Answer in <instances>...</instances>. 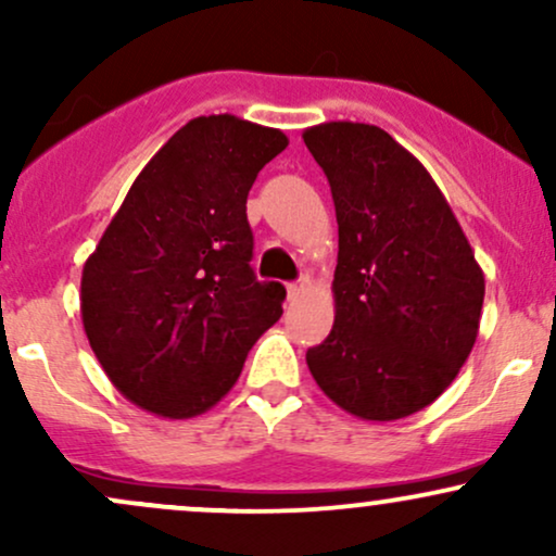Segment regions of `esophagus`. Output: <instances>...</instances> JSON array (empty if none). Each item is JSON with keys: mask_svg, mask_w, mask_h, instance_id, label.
Listing matches in <instances>:
<instances>
[{"mask_svg": "<svg viewBox=\"0 0 556 556\" xmlns=\"http://www.w3.org/2000/svg\"><path fill=\"white\" fill-rule=\"evenodd\" d=\"M308 277H303V279H298V282H290V285H287V298H290V300H295V298H300V295H303V292L305 290H308Z\"/></svg>", "mask_w": 556, "mask_h": 556, "instance_id": "obj_1", "label": "esophagus"}]
</instances>
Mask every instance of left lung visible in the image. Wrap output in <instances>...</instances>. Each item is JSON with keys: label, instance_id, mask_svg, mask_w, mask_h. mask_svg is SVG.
I'll list each match as a JSON object with an SVG mask.
<instances>
[{"label": "left lung", "instance_id": "obj_1", "mask_svg": "<svg viewBox=\"0 0 556 556\" xmlns=\"http://www.w3.org/2000/svg\"><path fill=\"white\" fill-rule=\"evenodd\" d=\"M303 140L340 225L334 327L305 363L350 416L407 418L468 361L483 271L439 185L389 132L340 119L308 127Z\"/></svg>", "mask_w": 556, "mask_h": 556}]
</instances>
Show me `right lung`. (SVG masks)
<instances>
[{
	"label": "right lung",
	"mask_w": 556,
	"mask_h": 556,
	"mask_svg": "<svg viewBox=\"0 0 556 556\" xmlns=\"http://www.w3.org/2000/svg\"><path fill=\"white\" fill-rule=\"evenodd\" d=\"M287 136L235 114L195 117L140 169L83 266L88 344L117 392L193 418L235 387L287 290L258 282L245 201Z\"/></svg>",
	"instance_id": "right-lung-1"
}]
</instances>
